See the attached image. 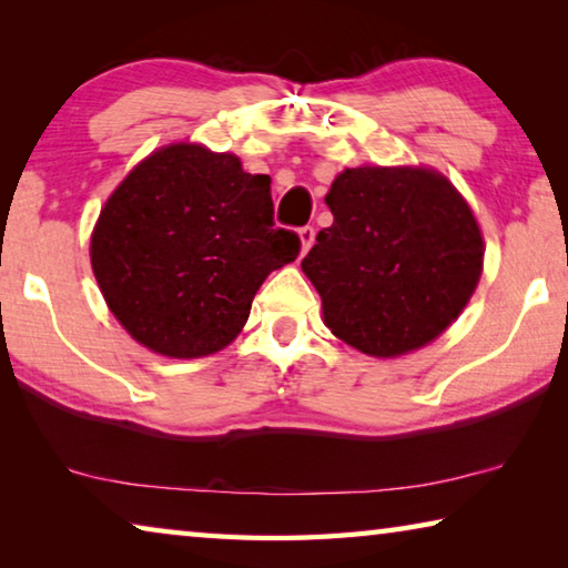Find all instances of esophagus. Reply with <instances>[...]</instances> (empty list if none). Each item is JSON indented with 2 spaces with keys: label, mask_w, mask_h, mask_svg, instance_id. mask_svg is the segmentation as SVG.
<instances>
[{
  "label": "esophagus",
  "mask_w": 568,
  "mask_h": 568,
  "mask_svg": "<svg viewBox=\"0 0 568 568\" xmlns=\"http://www.w3.org/2000/svg\"><path fill=\"white\" fill-rule=\"evenodd\" d=\"M297 237H301V255H305L307 250H311L313 243H315V230L305 225V227L297 230Z\"/></svg>",
  "instance_id": "34e87169"
}]
</instances>
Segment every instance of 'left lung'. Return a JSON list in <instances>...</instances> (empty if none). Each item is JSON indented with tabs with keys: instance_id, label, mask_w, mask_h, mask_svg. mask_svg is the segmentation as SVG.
I'll return each mask as SVG.
<instances>
[{
	"instance_id": "1",
	"label": "left lung",
	"mask_w": 568,
	"mask_h": 568,
	"mask_svg": "<svg viewBox=\"0 0 568 568\" xmlns=\"http://www.w3.org/2000/svg\"><path fill=\"white\" fill-rule=\"evenodd\" d=\"M303 273L335 338L373 358L434 343L464 313L484 273V233L444 172L428 165L345 168Z\"/></svg>"
}]
</instances>
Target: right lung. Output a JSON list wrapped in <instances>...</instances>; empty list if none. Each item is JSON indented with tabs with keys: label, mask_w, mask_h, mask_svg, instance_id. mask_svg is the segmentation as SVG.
Here are the masks:
<instances>
[{
	"label": "right lung",
	"mask_w": 568,
	"mask_h": 568,
	"mask_svg": "<svg viewBox=\"0 0 568 568\" xmlns=\"http://www.w3.org/2000/svg\"><path fill=\"white\" fill-rule=\"evenodd\" d=\"M297 250V235L273 223L271 178L200 142L140 160L90 235L110 313L148 351L178 361L227 348L265 277Z\"/></svg>",
	"instance_id": "obj_1"
}]
</instances>
